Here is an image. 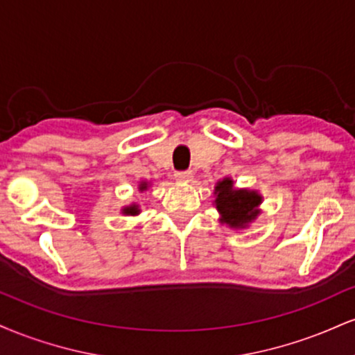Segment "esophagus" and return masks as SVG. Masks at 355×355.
<instances>
[{"instance_id": "1", "label": "esophagus", "mask_w": 355, "mask_h": 355, "mask_svg": "<svg viewBox=\"0 0 355 355\" xmlns=\"http://www.w3.org/2000/svg\"><path fill=\"white\" fill-rule=\"evenodd\" d=\"M175 177H177V182H180V183H190L191 180H193V173L191 172H178Z\"/></svg>"}]
</instances>
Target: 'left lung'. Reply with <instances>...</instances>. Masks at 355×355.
Returning <instances> with one entry per match:
<instances>
[{"instance_id":"obj_1","label":"left lung","mask_w":355,"mask_h":355,"mask_svg":"<svg viewBox=\"0 0 355 355\" xmlns=\"http://www.w3.org/2000/svg\"><path fill=\"white\" fill-rule=\"evenodd\" d=\"M214 205L220 214L218 222L234 230L247 229L260 215L263 197L259 190L237 189L230 177L218 180L214 189Z\"/></svg>"}]
</instances>
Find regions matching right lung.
<instances>
[{
    "label": "right lung",
    "mask_w": 355,
    "mask_h": 355,
    "mask_svg": "<svg viewBox=\"0 0 355 355\" xmlns=\"http://www.w3.org/2000/svg\"><path fill=\"white\" fill-rule=\"evenodd\" d=\"M148 187H150V182H146V180L138 182V191H140V193H144V191L148 190ZM140 211H141V209L137 202L121 207V214L123 215H132V217H135V215H140Z\"/></svg>",
    "instance_id": "add662e5"
}]
</instances>
